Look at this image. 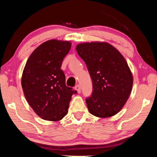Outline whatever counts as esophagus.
Returning a JSON list of instances; mask_svg holds the SVG:
<instances>
[{
  "instance_id": "obj_1",
  "label": "esophagus",
  "mask_w": 157,
  "mask_h": 157,
  "mask_svg": "<svg viewBox=\"0 0 157 157\" xmlns=\"http://www.w3.org/2000/svg\"><path fill=\"white\" fill-rule=\"evenodd\" d=\"M75 89H76V90L77 91V92H78V93L79 94V93H81V86H80V85H76V87H75Z\"/></svg>"
}]
</instances>
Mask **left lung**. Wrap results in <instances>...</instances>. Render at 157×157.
I'll use <instances>...</instances> for the list:
<instances>
[{
    "label": "left lung",
    "mask_w": 157,
    "mask_h": 157,
    "mask_svg": "<svg viewBox=\"0 0 157 157\" xmlns=\"http://www.w3.org/2000/svg\"><path fill=\"white\" fill-rule=\"evenodd\" d=\"M76 49L86 64L93 83L91 96L86 99L89 112L100 118L117 114L132 90L133 76L127 62L106 42L79 44Z\"/></svg>",
    "instance_id": "8db88e82"
}]
</instances>
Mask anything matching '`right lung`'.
<instances>
[{"label": "right lung", "instance_id": "1", "mask_svg": "<svg viewBox=\"0 0 157 157\" xmlns=\"http://www.w3.org/2000/svg\"><path fill=\"white\" fill-rule=\"evenodd\" d=\"M71 43L52 39L37 47L27 60L21 79L23 94L30 106L43 119L58 121L68 113L76 91L66 86L61 69Z\"/></svg>", "mask_w": 157, "mask_h": 157}]
</instances>
